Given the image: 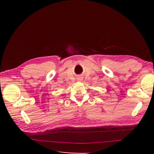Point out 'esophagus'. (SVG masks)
<instances>
[{
    "label": "esophagus",
    "instance_id": "esophagus-1",
    "mask_svg": "<svg viewBox=\"0 0 154 154\" xmlns=\"http://www.w3.org/2000/svg\"><path fill=\"white\" fill-rule=\"evenodd\" d=\"M77 80L78 81V82H82V80H83V78L82 77H78V78H77Z\"/></svg>",
    "mask_w": 154,
    "mask_h": 154
}]
</instances>
